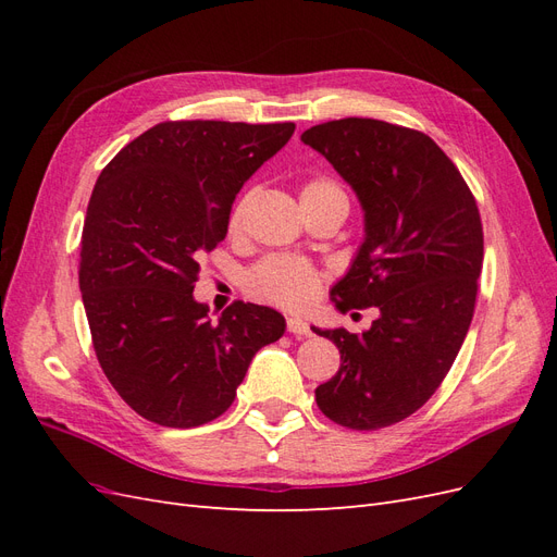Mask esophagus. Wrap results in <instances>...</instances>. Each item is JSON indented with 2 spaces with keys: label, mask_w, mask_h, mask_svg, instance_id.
Here are the masks:
<instances>
[{
  "label": "esophagus",
  "mask_w": 557,
  "mask_h": 557,
  "mask_svg": "<svg viewBox=\"0 0 557 557\" xmlns=\"http://www.w3.org/2000/svg\"><path fill=\"white\" fill-rule=\"evenodd\" d=\"M288 332L295 334V336H309L311 334V327L307 320L301 318H288Z\"/></svg>",
  "instance_id": "esophagus-1"
}]
</instances>
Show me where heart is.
Returning a JSON list of instances; mask_svg holds the SVG:
<instances>
[{"mask_svg":"<svg viewBox=\"0 0 557 557\" xmlns=\"http://www.w3.org/2000/svg\"><path fill=\"white\" fill-rule=\"evenodd\" d=\"M344 190L332 178H311L299 190L301 207L315 205V201L342 197ZM248 207V197H242L230 213V232L242 227L244 213ZM323 274L313 264L299 258L288 256H272L258 262L246 274V288L252 297L272 301L283 309H305L315 299Z\"/></svg>","mask_w":557,"mask_h":557,"instance_id":"obj_1","label":"heart"}]
</instances>
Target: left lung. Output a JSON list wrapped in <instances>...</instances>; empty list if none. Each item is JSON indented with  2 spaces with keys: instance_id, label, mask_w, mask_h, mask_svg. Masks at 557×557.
Returning <instances> with one entry per match:
<instances>
[{
  "instance_id": "obj_1",
  "label": "left lung",
  "mask_w": 557,
  "mask_h": 557,
  "mask_svg": "<svg viewBox=\"0 0 557 557\" xmlns=\"http://www.w3.org/2000/svg\"><path fill=\"white\" fill-rule=\"evenodd\" d=\"M301 141L339 172L364 211V242L330 299L342 313L379 309L360 336L313 327L342 352L315 401L344 428L381 430L423 407L465 342L483 267L479 207L458 166L418 129L342 117Z\"/></svg>"
}]
</instances>
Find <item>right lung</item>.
Listing matches in <instances>:
<instances>
[{
	"label": "right lung",
	"mask_w": 557,
	"mask_h": 557,
	"mask_svg": "<svg viewBox=\"0 0 557 557\" xmlns=\"http://www.w3.org/2000/svg\"><path fill=\"white\" fill-rule=\"evenodd\" d=\"M295 123L166 121L99 174L81 239L78 285L97 360L129 407L164 428L225 413L256 352L285 318L234 301L211 320L193 297L199 260L225 239L242 185Z\"/></svg>",
	"instance_id": "add662e5"
}]
</instances>
